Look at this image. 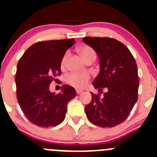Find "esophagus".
Returning a JSON list of instances; mask_svg holds the SVG:
<instances>
[{"label": "esophagus", "instance_id": "esophagus-1", "mask_svg": "<svg viewBox=\"0 0 157 157\" xmlns=\"http://www.w3.org/2000/svg\"><path fill=\"white\" fill-rule=\"evenodd\" d=\"M82 91H83L82 90H78V89H76V93H77V94H80V93H81Z\"/></svg>", "mask_w": 157, "mask_h": 157}]
</instances>
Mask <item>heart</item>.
<instances>
[{"label":"heart","instance_id":"1","mask_svg":"<svg viewBox=\"0 0 157 157\" xmlns=\"http://www.w3.org/2000/svg\"><path fill=\"white\" fill-rule=\"evenodd\" d=\"M79 53L84 61H86L88 57L91 56H96V53L94 50L90 47H82L79 49ZM67 59V54H65L61 60V66L64 67L66 64ZM90 79V75L89 73H76L71 72L67 75L65 78V81L70 86H73L75 88L82 89L86 85L88 84Z\"/></svg>","mask_w":157,"mask_h":157}]
</instances>
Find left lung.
I'll return each instance as SVG.
<instances>
[{"instance_id":"obj_1","label":"left lung","mask_w":157,"mask_h":157,"mask_svg":"<svg viewBox=\"0 0 157 157\" xmlns=\"http://www.w3.org/2000/svg\"><path fill=\"white\" fill-rule=\"evenodd\" d=\"M100 60V72L93 81L96 89L107 90L100 95L91 93L92 100L85 107L93 124L112 128L124 121L138 100L139 76L136 60L130 50L118 40L108 37H85Z\"/></svg>"}]
</instances>
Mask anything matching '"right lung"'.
Masks as SVG:
<instances>
[{
  "instance_id": "right-lung-1",
  "label": "right lung",
  "mask_w": 157,
  "mask_h": 157,
  "mask_svg": "<svg viewBox=\"0 0 157 157\" xmlns=\"http://www.w3.org/2000/svg\"><path fill=\"white\" fill-rule=\"evenodd\" d=\"M74 39L38 42L26 50L17 65L18 101L25 117L36 125L54 127L65 118L67 103L76 96L73 87L64 85L58 94L49 90L61 75V60Z\"/></svg>"
}]
</instances>
